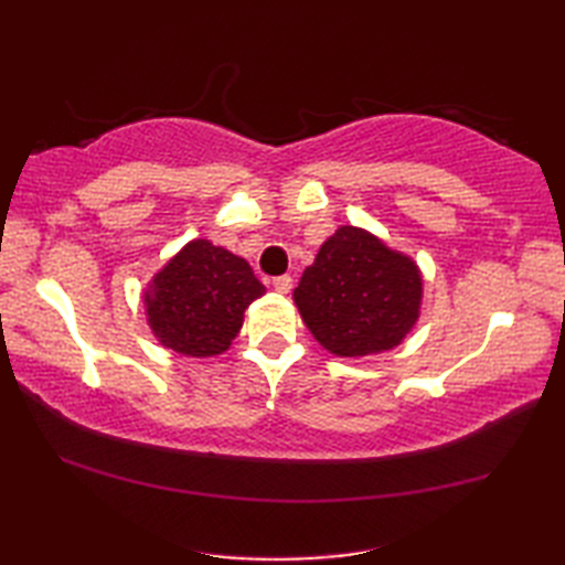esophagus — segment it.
<instances>
[{"mask_svg":"<svg viewBox=\"0 0 565 565\" xmlns=\"http://www.w3.org/2000/svg\"><path fill=\"white\" fill-rule=\"evenodd\" d=\"M271 286H274V291H279V294H289L291 291V286H294V279L289 274H284V276H274L271 279Z\"/></svg>","mask_w":565,"mask_h":565,"instance_id":"1","label":"esophagus"}]
</instances>
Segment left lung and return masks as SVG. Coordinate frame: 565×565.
<instances>
[{
	"mask_svg": "<svg viewBox=\"0 0 565 565\" xmlns=\"http://www.w3.org/2000/svg\"><path fill=\"white\" fill-rule=\"evenodd\" d=\"M423 279L415 264L342 225L294 291L316 340L340 356H364L401 344L417 320Z\"/></svg>",
	"mask_w": 565,
	"mask_h": 565,
	"instance_id": "1",
	"label": "left lung"
}]
</instances>
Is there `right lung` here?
I'll return each instance as SVG.
<instances>
[{"mask_svg":"<svg viewBox=\"0 0 565 565\" xmlns=\"http://www.w3.org/2000/svg\"><path fill=\"white\" fill-rule=\"evenodd\" d=\"M262 294L243 257L194 239L152 279L146 294L150 328L179 354H221L243 328L245 308Z\"/></svg>","mask_w":565,"mask_h":565,"instance_id":"1","label":"right lung"}]
</instances>
